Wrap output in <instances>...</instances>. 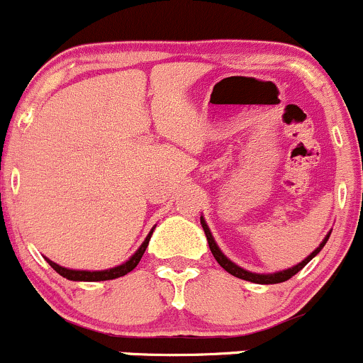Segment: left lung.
<instances>
[{"label": "left lung", "mask_w": 363, "mask_h": 363, "mask_svg": "<svg viewBox=\"0 0 363 363\" xmlns=\"http://www.w3.org/2000/svg\"><path fill=\"white\" fill-rule=\"evenodd\" d=\"M201 227H203V230H205V234H206L208 245H210V251H211V254H213V257H215L216 261H218V264L222 266V268L225 269V272L230 273V274H234L235 278H240V280L252 281V283H259V285H273V283H281V281L290 280V278L294 277V274H297L298 272H301V269L303 268V266H306L307 262H309V261L312 259V257H314L315 254H318V252L320 251V249L324 247V244L328 242L329 235H331V232H329V234H328L326 237H324L323 244H320L319 247L315 249V251L312 252L309 257H306V259H303L302 262H298V264H297V266H294V268L285 269V272H280V273H273V274H256V273L245 272V269L239 268V266L234 264V262H232L230 259H227V257L223 256L222 251H220V249H218V245H216V242H215L213 235H211L210 228H208V225L205 223V220H203V216H201Z\"/></svg>", "instance_id": "1"}]
</instances>
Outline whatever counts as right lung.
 Listing matches in <instances>:
<instances>
[{"instance_id":"1","label":"right lung","mask_w":363,"mask_h":363,"mask_svg":"<svg viewBox=\"0 0 363 363\" xmlns=\"http://www.w3.org/2000/svg\"><path fill=\"white\" fill-rule=\"evenodd\" d=\"M153 234V228L152 232H150L147 239H145V242L140 245V249L133 254L131 257H129V261L124 262V264L121 266H116V268H111V269H104V272H77V269H68V268H62V266L56 264V262L49 261L48 262L51 264V268L54 269L56 273H60L61 277L68 278V280H73V281H104V280H114V278H119V277H124V274H128L129 272H133V269L138 266V262L141 259V256H143L145 251H147V245H148V240L150 237Z\"/></svg>"}]
</instances>
